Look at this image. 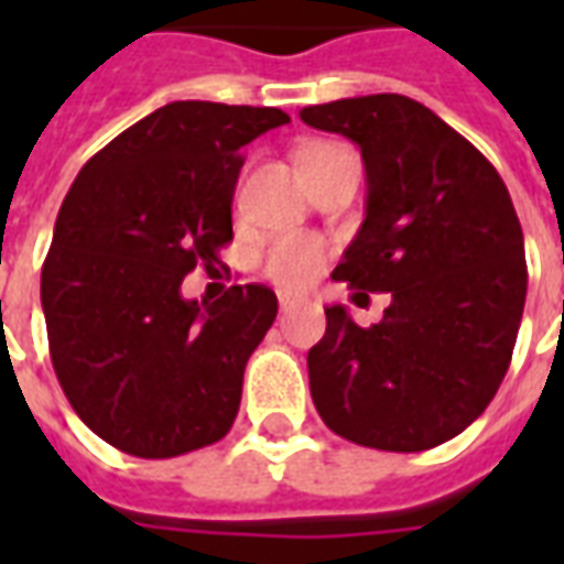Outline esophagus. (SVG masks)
I'll use <instances>...</instances> for the list:
<instances>
[{
	"label": "esophagus",
	"instance_id": "obj_1",
	"mask_svg": "<svg viewBox=\"0 0 564 564\" xmlns=\"http://www.w3.org/2000/svg\"><path fill=\"white\" fill-rule=\"evenodd\" d=\"M278 302H281V311H290V307L302 305V302H305V295H299V293H278Z\"/></svg>",
	"mask_w": 564,
	"mask_h": 564
}]
</instances>
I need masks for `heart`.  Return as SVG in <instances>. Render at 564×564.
Segmentation results:
<instances>
[{
	"mask_svg": "<svg viewBox=\"0 0 564 564\" xmlns=\"http://www.w3.org/2000/svg\"><path fill=\"white\" fill-rule=\"evenodd\" d=\"M317 150H329V144L305 148L299 156L317 153ZM323 259H326V250L319 241L305 238V235H293V238H281L278 245H271L269 257H265V271L271 281L283 283V286H305L319 274Z\"/></svg>",
	"mask_w": 564,
	"mask_h": 564,
	"instance_id": "obj_1",
	"label": "heart"
}]
</instances>
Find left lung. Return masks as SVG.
Here are the masks:
<instances>
[{"instance_id":"1","label":"left lung","mask_w":564,"mask_h":564,"mask_svg":"<svg viewBox=\"0 0 564 564\" xmlns=\"http://www.w3.org/2000/svg\"><path fill=\"white\" fill-rule=\"evenodd\" d=\"M299 117L359 144L366 162V220L332 278L392 295L368 329L326 307V335L307 350L311 399L354 444L437 447L492 402L520 332L529 271L508 186L471 141L399 93Z\"/></svg>"}]
</instances>
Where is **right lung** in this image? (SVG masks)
I'll return each mask as SVG.
<instances>
[{
	"label": "right lung",
	"instance_id": "1",
	"mask_svg": "<svg viewBox=\"0 0 564 564\" xmlns=\"http://www.w3.org/2000/svg\"><path fill=\"white\" fill-rule=\"evenodd\" d=\"M283 123L281 108L162 105L63 198L42 269L51 359L75 414L129 456L172 459L232 429L278 295L241 283L196 302L181 283L232 241L241 148Z\"/></svg>",
	"mask_w": 564,
	"mask_h": 564
}]
</instances>
